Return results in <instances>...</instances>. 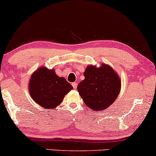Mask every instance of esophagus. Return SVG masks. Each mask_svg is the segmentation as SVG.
Instances as JSON below:
<instances>
[{"instance_id": "1", "label": "esophagus", "mask_w": 156, "mask_h": 156, "mask_svg": "<svg viewBox=\"0 0 156 156\" xmlns=\"http://www.w3.org/2000/svg\"><path fill=\"white\" fill-rule=\"evenodd\" d=\"M72 86H73V87L74 88V89H76V88H77L78 84L76 83H72Z\"/></svg>"}]
</instances>
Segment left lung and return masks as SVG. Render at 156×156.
<instances>
[{
    "instance_id": "1",
    "label": "left lung",
    "mask_w": 156,
    "mask_h": 156,
    "mask_svg": "<svg viewBox=\"0 0 156 156\" xmlns=\"http://www.w3.org/2000/svg\"><path fill=\"white\" fill-rule=\"evenodd\" d=\"M85 79L79 83L78 91L84 103L93 111H103L111 106L120 91L121 80L112 67L103 64L97 68L90 65Z\"/></svg>"
}]
</instances>
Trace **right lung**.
Segmentation results:
<instances>
[{"label": "right lung", "instance_id": "1", "mask_svg": "<svg viewBox=\"0 0 156 156\" xmlns=\"http://www.w3.org/2000/svg\"><path fill=\"white\" fill-rule=\"evenodd\" d=\"M72 89V85L66 79L59 77L54 69L50 70L46 67H41L34 72L29 84L31 98L45 109L59 106Z\"/></svg>", "mask_w": 156, "mask_h": 156}]
</instances>
